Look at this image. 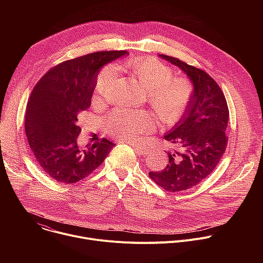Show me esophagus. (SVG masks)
Returning a JSON list of instances; mask_svg holds the SVG:
<instances>
[{
    "instance_id": "esophagus-1",
    "label": "esophagus",
    "mask_w": 263,
    "mask_h": 263,
    "mask_svg": "<svg viewBox=\"0 0 263 263\" xmlns=\"http://www.w3.org/2000/svg\"><path fill=\"white\" fill-rule=\"evenodd\" d=\"M131 145L134 147V149L136 151V153L144 155L147 154V149L143 146V145H139V144H135V143H131Z\"/></svg>"
}]
</instances>
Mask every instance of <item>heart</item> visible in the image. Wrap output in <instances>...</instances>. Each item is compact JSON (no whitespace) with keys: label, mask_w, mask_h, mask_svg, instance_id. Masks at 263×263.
Segmentation results:
<instances>
[{"label":"heart","mask_w":263,"mask_h":263,"mask_svg":"<svg viewBox=\"0 0 263 263\" xmlns=\"http://www.w3.org/2000/svg\"><path fill=\"white\" fill-rule=\"evenodd\" d=\"M123 67L145 88L147 104L163 124L175 125L182 119L194 97V85L190 79L173 78L172 67L151 57L130 58ZM116 80V67H103L96 81V98L100 100L108 97ZM106 127L111 135L122 140L138 142L142 134L155 130L156 123L145 111L117 109L109 114Z\"/></svg>","instance_id":"obj_1"}]
</instances>
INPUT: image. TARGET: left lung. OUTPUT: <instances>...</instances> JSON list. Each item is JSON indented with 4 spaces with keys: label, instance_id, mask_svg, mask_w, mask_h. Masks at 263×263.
Instances as JSON below:
<instances>
[{
    "label": "left lung",
    "instance_id": "left-lung-1",
    "mask_svg": "<svg viewBox=\"0 0 263 263\" xmlns=\"http://www.w3.org/2000/svg\"><path fill=\"white\" fill-rule=\"evenodd\" d=\"M159 56L180 67L195 87L189 109L164 135L172 146L167 165L162 172L148 173L164 191L178 193L198 185L218 164L228 143L229 109L222 90L205 70L172 56Z\"/></svg>",
    "mask_w": 263,
    "mask_h": 263
}]
</instances>
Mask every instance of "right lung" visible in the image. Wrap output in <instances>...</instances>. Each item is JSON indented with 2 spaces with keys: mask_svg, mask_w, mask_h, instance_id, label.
Segmentation results:
<instances>
[{
  "mask_svg": "<svg viewBox=\"0 0 263 263\" xmlns=\"http://www.w3.org/2000/svg\"><path fill=\"white\" fill-rule=\"evenodd\" d=\"M127 51H100L65 60L50 68L34 86L26 108L25 131L32 154L54 180L77 183L109 155L106 138L80 147V114L90 107L97 74L104 64Z\"/></svg>",
  "mask_w": 263,
  "mask_h": 263,
  "instance_id": "obj_1",
  "label": "right lung"
}]
</instances>
